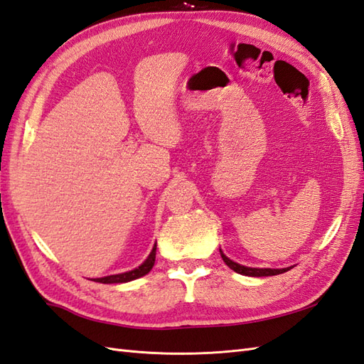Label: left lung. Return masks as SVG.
<instances>
[{
  "mask_svg": "<svg viewBox=\"0 0 364 364\" xmlns=\"http://www.w3.org/2000/svg\"><path fill=\"white\" fill-rule=\"evenodd\" d=\"M220 252H221V249H220ZM221 258H223V262H225L232 269V271H235L237 274H241V275H247V277H271V275L284 274V272L289 271V269H291V267H283V269L247 267V266H243V264H238L235 262H232V259H229L223 252H221Z\"/></svg>",
  "mask_w": 364,
  "mask_h": 364,
  "instance_id": "8db88e82",
  "label": "left lung"
}]
</instances>
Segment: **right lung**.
<instances>
[{"instance_id":"obj_1","label":"right lung","mask_w":364,"mask_h":364,"mask_svg":"<svg viewBox=\"0 0 364 364\" xmlns=\"http://www.w3.org/2000/svg\"><path fill=\"white\" fill-rule=\"evenodd\" d=\"M155 255H156V243L154 245L152 252L149 254V257L146 258V262L141 266H138L136 269H134V271H129V272H124V274H117V275H107V277H102V278H93V282L105 283V284L132 282V279H136V278L151 272V269L154 267V263H155Z\"/></svg>"}]
</instances>
